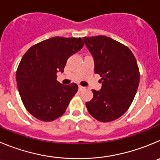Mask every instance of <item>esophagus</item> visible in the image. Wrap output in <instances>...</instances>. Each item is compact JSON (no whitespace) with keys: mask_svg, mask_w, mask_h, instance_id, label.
<instances>
[{"mask_svg":"<svg viewBox=\"0 0 160 160\" xmlns=\"http://www.w3.org/2000/svg\"><path fill=\"white\" fill-rule=\"evenodd\" d=\"M84 89H85L84 87H82V86L79 85V90H80V91H83V90H84Z\"/></svg>","mask_w":160,"mask_h":160,"instance_id":"obj_1","label":"esophagus"}]
</instances>
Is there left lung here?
<instances>
[{"label": "left lung", "instance_id": "left-lung-1", "mask_svg": "<svg viewBox=\"0 0 160 160\" xmlns=\"http://www.w3.org/2000/svg\"><path fill=\"white\" fill-rule=\"evenodd\" d=\"M83 39L93 57L95 72L102 77V88L92 90L93 98L86 107L99 122H111L127 111L137 93L140 82L137 60L127 46L109 37Z\"/></svg>", "mask_w": 160, "mask_h": 160}]
</instances>
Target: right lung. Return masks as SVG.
<instances>
[{
    "mask_svg": "<svg viewBox=\"0 0 160 160\" xmlns=\"http://www.w3.org/2000/svg\"><path fill=\"white\" fill-rule=\"evenodd\" d=\"M83 46L80 38L53 37L25 53L16 71V82L22 102L31 115L51 122L65 113L78 86L61 83L57 72H63L68 58Z\"/></svg>",
    "mask_w": 160,
    "mask_h": 160,
    "instance_id": "obj_1",
    "label": "right lung"
}]
</instances>
